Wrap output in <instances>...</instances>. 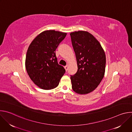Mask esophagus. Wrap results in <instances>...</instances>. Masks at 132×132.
<instances>
[{
    "instance_id": "1",
    "label": "esophagus",
    "mask_w": 132,
    "mask_h": 132,
    "mask_svg": "<svg viewBox=\"0 0 132 132\" xmlns=\"http://www.w3.org/2000/svg\"><path fill=\"white\" fill-rule=\"evenodd\" d=\"M64 68H65V69L66 71H67V70H68V65L65 66L64 67Z\"/></svg>"
}]
</instances>
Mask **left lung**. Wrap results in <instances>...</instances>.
Instances as JSON below:
<instances>
[{"label": "left lung", "instance_id": "left-lung-1", "mask_svg": "<svg viewBox=\"0 0 132 132\" xmlns=\"http://www.w3.org/2000/svg\"><path fill=\"white\" fill-rule=\"evenodd\" d=\"M70 35L78 66L76 73L70 75L72 88L85 95L95 90L104 77L105 53L99 41L87 31H76Z\"/></svg>", "mask_w": 132, "mask_h": 132}]
</instances>
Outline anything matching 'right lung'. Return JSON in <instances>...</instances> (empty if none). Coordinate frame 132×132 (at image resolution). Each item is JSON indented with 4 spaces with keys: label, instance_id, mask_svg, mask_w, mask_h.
<instances>
[{
    "label": "right lung",
    "instance_id": "right-lung-1",
    "mask_svg": "<svg viewBox=\"0 0 132 132\" xmlns=\"http://www.w3.org/2000/svg\"><path fill=\"white\" fill-rule=\"evenodd\" d=\"M66 33L45 31L33 40L27 51L26 68L32 81L39 87L50 90L57 87L65 73L59 65L55 51L65 39Z\"/></svg>",
    "mask_w": 132,
    "mask_h": 132
}]
</instances>
